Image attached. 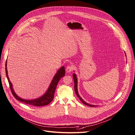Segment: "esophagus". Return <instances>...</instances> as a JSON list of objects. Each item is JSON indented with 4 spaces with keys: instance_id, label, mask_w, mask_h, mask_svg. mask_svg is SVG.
Segmentation results:
<instances>
[{
    "instance_id": "1",
    "label": "esophagus",
    "mask_w": 135,
    "mask_h": 135,
    "mask_svg": "<svg viewBox=\"0 0 135 135\" xmlns=\"http://www.w3.org/2000/svg\"><path fill=\"white\" fill-rule=\"evenodd\" d=\"M73 67L72 66V65H68V66H67L66 67V72L67 73H70L73 71Z\"/></svg>"
}]
</instances>
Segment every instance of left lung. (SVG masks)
<instances>
[{"mask_svg":"<svg viewBox=\"0 0 135 135\" xmlns=\"http://www.w3.org/2000/svg\"><path fill=\"white\" fill-rule=\"evenodd\" d=\"M73 80H74V82H75V91L76 94L77 96L78 97V98H79L80 99V100H81L82 103H83V104H85V105H88V106H90V107H96L95 105H90V104L86 103V102L84 100L82 99L80 97V96L79 95V93H78V90H77V79L76 76V75H75V73L73 74Z\"/></svg>","mask_w":135,"mask_h":135,"instance_id":"left-lung-1","label":"left lung"}]
</instances>
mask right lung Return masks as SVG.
Instances as JSON below:
<instances>
[{
    "mask_svg": "<svg viewBox=\"0 0 135 135\" xmlns=\"http://www.w3.org/2000/svg\"><path fill=\"white\" fill-rule=\"evenodd\" d=\"M6 76L7 77L8 82H9L11 92L13 95V97L17 100H19L21 102L24 103L25 104H29V105H32L36 106V107H42V106L46 105L47 104H49L53 100L54 93H55L56 86H57L58 82L62 77L65 76V69L64 67H62L60 68H59L58 72H56V75H55L53 80L51 81L50 86L49 87V89H47L46 93L43 95L42 97L37 98L36 99L31 100H25V99H22L17 96V95L16 94V93H15L13 89L12 84L9 79V77H8L7 69V61L6 63Z\"/></svg>",
    "mask_w": 135,
    "mask_h": 135,
    "instance_id": "1",
    "label": "right lung"
}]
</instances>
